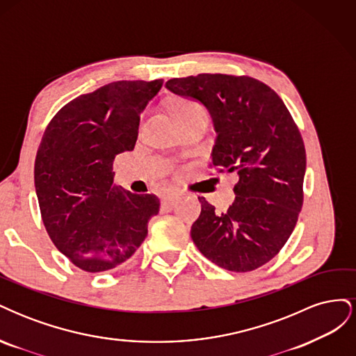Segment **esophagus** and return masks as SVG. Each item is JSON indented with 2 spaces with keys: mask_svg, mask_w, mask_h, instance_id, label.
<instances>
[{
  "mask_svg": "<svg viewBox=\"0 0 356 356\" xmlns=\"http://www.w3.org/2000/svg\"><path fill=\"white\" fill-rule=\"evenodd\" d=\"M177 203H178V197L172 196V195H168V196H165L163 199H161V208L170 211V209H174L177 207Z\"/></svg>",
  "mask_w": 356,
  "mask_h": 356,
  "instance_id": "1",
  "label": "esophagus"
}]
</instances>
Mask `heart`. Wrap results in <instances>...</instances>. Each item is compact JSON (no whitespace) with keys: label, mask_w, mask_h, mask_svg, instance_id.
I'll return each instance as SVG.
<instances>
[{"label":"heart","mask_w":356,"mask_h":356,"mask_svg":"<svg viewBox=\"0 0 356 356\" xmlns=\"http://www.w3.org/2000/svg\"><path fill=\"white\" fill-rule=\"evenodd\" d=\"M174 114L177 117V120L179 123L190 120L193 117H197V115H203V114H208L207 110H204V106L196 101H191V99H184L175 105L174 108Z\"/></svg>","instance_id":"1"}]
</instances>
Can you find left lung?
<instances>
[{"label":"left lung","mask_w":356,"mask_h":356,"mask_svg":"<svg viewBox=\"0 0 356 356\" xmlns=\"http://www.w3.org/2000/svg\"><path fill=\"white\" fill-rule=\"evenodd\" d=\"M166 88L207 106L217 132L212 166L239 175L227 212L218 215L199 197L191 239L225 270H255L282 250L303 204L306 149L298 127L277 93L246 75H190Z\"/></svg>","instance_id":"1"}]
</instances>
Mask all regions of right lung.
Here are the masks:
<instances>
[{"label": "right lung", "instance_id": "add662e5", "mask_svg": "<svg viewBox=\"0 0 356 356\" xmlns=\"http://www.w3.org/2000/svg\"><path fill=\"white\" fill-rule=\"evenodd\" d=\"M163 80L114 81L58 111L38 147L34 181L41 218L58 250L84 272L124 263L159 213L154 195L114 184L113 161L132 152L139 115Z\"/></svg>", "mask_w": 356, "mask_h": 356}]
</instances>
